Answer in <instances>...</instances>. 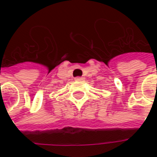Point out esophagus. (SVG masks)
<instances>
[{
  "label": "esophagus",
  "mask_w": 157,
  "mask_h": 157,
  "mask_svg": "<svg viewBox=\"0 0 157 157\" xmlns=\"http://www.w3.org/2000/svg\"><path fill=\"white\" fill-rule=\"evenodd\" d=\"M75 80H77V81H80V80H83V78H82V77H77V78H75Z\"/></svg>",
  "instance_id": "1"
}]
</instances>
